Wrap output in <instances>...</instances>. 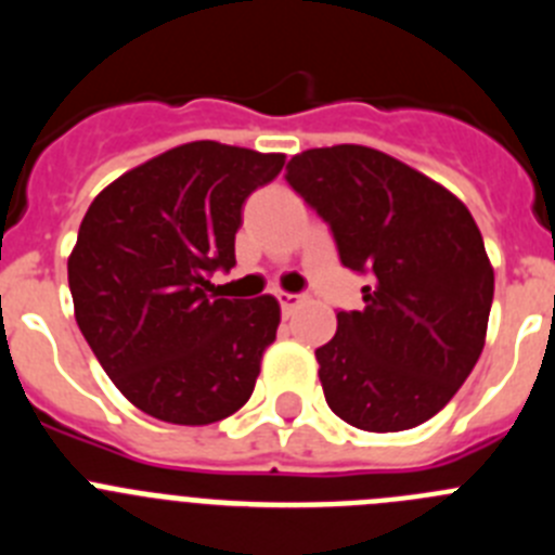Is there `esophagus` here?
<instances>
[{"instance_id": "esophagus-1", "label": "esophagus", "mask_w": 555, "mask_h": 555, "mask_svg": "<svg viewBox=\"0 0 555 555\" xmlns=\"http://www.w3.org/2000/svg\"><path fill=\"white\" fill-rule=\"evenodd\" d=\"M278 300H281L283 313H292L294 308L300 306L302 297H300V294H292V292H278Z\"/></svg>"}]
</instances>
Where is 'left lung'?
<instances>
[{
    "label": "left lung",
    "mask_w": 555,
    "mask_h": 555,
    "mask_svg": "<svg viewBox=\"0 0 555 555\" xmlns=\"http://www.w3.org/2000/svg\"><path fill=\"white\" fill-rule=\"evenodd\" d=\"M292 189L331 224L338 258L366 272L361 311L336 313L317 350L325 400L352 428L428 423L487 341L494 269L467 205L442 183L361 144L294 155Z\"/></svg>",
    "instance_id": "obj_1"
}]
</instances>
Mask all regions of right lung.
<instances>
[{"instance_id": "1", "label": "right lung", "mask_w": 555, "mask_h": 555, "mask_svg": "<svg viewBox=\"0 0 555 555\" xmlns=\"http://www.w3.org/2000/svg\"><path fill=\"white\" fill-rule=\"evenodd\" d=\"M283 152L191 141L100 191L68 255L75 320L113 386L171 425H210L249 400L281 325L272 294L228 300L242 205Z\"/></svg>"}]
</instances>
